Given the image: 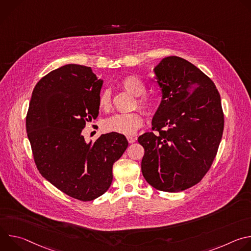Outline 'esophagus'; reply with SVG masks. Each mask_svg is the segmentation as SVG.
Returning a JSON list of instances; mask_svg holds the SVG:
<instances>
[{
	"label": "esophagus",
	"instance_id": "34e87169",
	"mask_svg": "<svg viewBox=\"0 0 251 251\" xmlns=\"http://www.w3.org/2000/svg\"><path fill=\"white\" fill-rule=\"evenodd\" d=\"M127 141L130 143V144H132V143H134L136 141V138L133 136H127Z\"/></svg>",
	"mask_w": 251,
	"mask_h": 251
}]
</instances>
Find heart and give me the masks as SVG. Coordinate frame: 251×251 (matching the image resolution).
<instances>
[{"label": "heart", "mask_w": 251, "mask_h": 251, "mask_svg": "<svg viewBox=\"0 0 251 251\" xmlns=\"http://www.w3.org/2000/svg\"><path fill=\"white\" fill-rule=\"evenodd\" d=\"M120 86L134 96H141L145 93L146 87L139 77L135 75H127L119 82ZM138 104L141 109L147 114L151 115L156 110V101L148 96H142L138 99ZM111 105V98L109 91L104 90L100 93L98 98V106L102 110H107ZM143 124V117L140 112L115 114L107 118L103 122V130L105 132L118 133L122 135L134 134Z\"/></svg>", "instance_id": "b5f03b06"}]
</instances>
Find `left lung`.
<instances>
[{
	"mask_svg": "<svg viewBox=\"0 0 251 251\" xmlns=\"http://www.w3.org/2000/svg\"><path fill=\"white\" fill-rule=\"evenodd\" d=\"M154 71L162 100L153 131L138 138L145 150L141 170L153 188L176 193L201 182L216 158L225 125L222 101L211 79L182 57H165Z\"/></svg>",
	"mask_w": 251,
	"mask_h": 251,
	"instance_id": "obj_1",
	"label": "left lung"
}]
</instances>
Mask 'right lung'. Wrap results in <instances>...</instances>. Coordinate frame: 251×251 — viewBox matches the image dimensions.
<instances>
[{
  "instance_id": "right-lung-1",
  "label": "right lung",
  "mask_w": 251,
  "mask_h": 251,
  "mask_svg": "<svg viewBox=\"0 0 251 251\" xmlns=\"http://www.w3.org/2000/svg\"><path fill=\"white\" fill-rule=\"evenodd\" d=\"M103 84L90 67L66 64L44 76L33 88L25 118L33 160L55 188L82 201L109 189L113 164L128 147L118 133L86 143L82 130L99 113Z\"/></svg>"
}]
</instances>
